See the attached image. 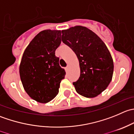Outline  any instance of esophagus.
Returning a JSON list of instances; mask_svg holds the SVG:
<instances>
[{"mask_svg": "<svg viewBox=\"0 0 134 134\" xmlns=\"http://www.w3.org/2000/svg\"><path fill=\"white\" fill-rule=\"evenodd\" d=\"M69 67H70L69 65H67V67H66V69H67V70H69Z\"/></svg>", "mask_w": 134, "mask_h": 134, "instance_id": "obj_1", "label": "esophagus"}]
</instances>
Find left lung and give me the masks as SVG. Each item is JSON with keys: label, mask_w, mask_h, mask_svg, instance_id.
Returning a JSON list of instances; mask_svg holds the SVG:
<instances>
[{"label": "left lung", "mask_w": 134, "mask_h": 134, "mask_svg": "<svg viewBox=\"0 0 134 134\" xmlns=\"http://www.w3.org/2000/svg\"><path fill=\"white\" fill-rule=\"evenodd\" d=\"M62 40L75 52L79 60L80 76L73 82L78 94L97 97L111 81L113 62L105 43L86 27L76 26L62 31Z\"/></svg>", "instance_id": "left-lung-1"}]
</instances>
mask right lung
Segmentation results:
<instances>
[{"mask_svg":"<svg viewBox=\"0 0 134 134\" xmlns=\"http://www.w3.org/2000/svg\"><path fill=\"white\" fill-rule=\"evenodd\" d=\"M60 30H46L38 34L24 52L19 67L26 92L35 100L47 103L58 94L65 71L55 55L60 44Z\"/></svg>","mask_w":134,"mask_h":134,"instance_id":"add662e5","label":"right lung"}]
</instances>
